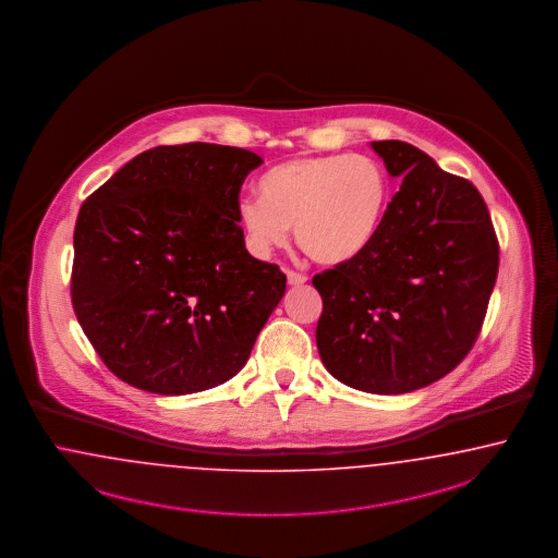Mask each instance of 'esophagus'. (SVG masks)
I'll return each instance as SVG.
<instances>
[{
    "label": "esophagus",
    "instance_id": "esophagus-1",
    "mask_svg": "<svg viewBox=\"0 0 558 558\" xmlns=\"http://www.w3.org/2000/svg\"><path fill=\"white\" fill-rule=\"evenodd\" d=\"M287 280H289L290 287H301V284H305V282H307V276H305V274H301V271L289 269V271H287Z\"/></svg>",
    "mask_w": 558,
    "mask_h": 558
}]
</instances>
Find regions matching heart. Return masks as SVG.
Returning <instances> with one entry per match:
<instances>
[{
    "label": "heart",
    "mask_w": 558,
    "mask_h": 558,
    "mask_svg": "<svg viewBox=\"0 0 558 558\" xmlns=\"http://www.w3.org/2000/svg\"><path fill=\"white\" fill-rule=\"evenodd\" d=\"M262 199L239 203L246 239L259 253L299 246L326 268L361 259L378 239L390 203V184L376 159L353 154L296 157L259 180Z\"/></svg>",
    "instance_id": "1"
}]
</instances>
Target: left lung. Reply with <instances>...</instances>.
Returning a JSON list of instances; mask_svg holds the SVG:
<instances>
[{
	"label": "left lung",
	"instance_id": "left-lung-1",
	"mask_svg": "<svg viewBox=\"0 0 558 558\" xmlns=\"http://www.w3.org/2000/svg\"><path fill=\"white\" fill-rule=\"evenodd\" d=\"M402 179L378 239L349 266L313 276L324 310L315 340L326 369L374 395H404L445 378L482 332L498 274L486 201L422 149L374 141Z\"/></svg>",
	"mask_w": 558,
	"mask_h": 558
}]
</instances>
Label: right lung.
<instances>
[{"label": "right lung", "mask_w": 558, "mask_h": 558, "mask_svg": "<svg viewBox=\"0 0 558 558\" xmlns=\"http://www.w3.org/2000/svg\"><path fill=\"white\" fill-rule=\"evenodd\" d=\"M264 159L211 143L161 145L90 193L74 226L72 307L113 376L179 397L234 378L287 290L248 255L239 220Z\"/></svg>", "instance_id": "add662e5"}]
</instances>
